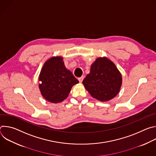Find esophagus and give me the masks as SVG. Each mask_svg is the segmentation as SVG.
Returning <instances> with one entry per match:
<instances>
[{"mask_svg": "<svg viewBox=\"0 0 156 156\" xmlns=\"http://www.w3.org/2000/svg\"><path fill=\"white\" fill-rule=\"evenodd\" d=\"M83 79H84V76H82L80 77V78H78V80H79V81H80V83L82 82V81L83 80Z\"/></svg>", "mask_w": 156, "mask_h": 156, "instance_id": "1", "label": "esophagus"}]
</instances>
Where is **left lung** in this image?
<instances>
[{
  "instance_id": "1",
  "label": "left lung",
  "mask_w": 156,
  "mask_h": 156,
  "mask_svg": "<svg viewBox=\"0 0 156 156\" xmlns=\"http://www.w3.org/2000/svg\"><path fill=\"white\" fill-rule=\"evenodd\" d=\"M122 75L115 64L107 58H98L83 83L92 97L101 101L114 98L122 85Z\"/></svg>"
}]
</instances>
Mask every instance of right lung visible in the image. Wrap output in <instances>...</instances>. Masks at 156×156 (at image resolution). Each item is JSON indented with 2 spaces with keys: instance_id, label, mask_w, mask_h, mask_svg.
I'll return each mask as SVG.
<instances>
[{
  "instance_id": "1",
  "label": "right lung",
  "mask_w": 156,
  "mask_h": 156,
  "mask_svg": "<svg viewBox=\"0 0 156 156\" xmlns=\"http://www.w3.org/2000/svg\"><path fill=\"white\" fill-rule=\"evenodd\" d=\"M39 81L42 96L53 103L66 99L72 86L79 83L72 73L65 68L61 57H52L44 63Z\"/></svg>"
}]
</instances>
